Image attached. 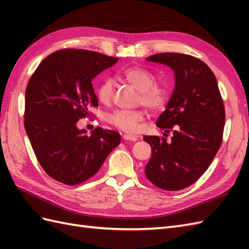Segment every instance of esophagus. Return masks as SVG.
<instances>
[{"label":"esophagus","mask_w":249,"mask_h":249,"mask_svg":"<svg viewBox=\"0 0 249 249\" xmlns=\"http://www.w3.org/2000/svg\"><path fill=\"white\" fill-rule=\"evenodd\" d=\"M124 137H125V139H129V138H128V137H127V136H124Z\"/></svg>","instance_id":"esophagus-1"}]
</instances>
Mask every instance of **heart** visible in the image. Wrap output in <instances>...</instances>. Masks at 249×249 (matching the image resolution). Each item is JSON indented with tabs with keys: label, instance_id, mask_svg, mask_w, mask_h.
Segmentation results:
<instances>
[{
	"label": "heart",
	"instance_id": "b5f03b06",
	"mask_svg": "<svg viewBox=\"0 0 249 249\" xmlns=\"http://www.w3.org/2000/svg\"><path fill=\"white\" fill-rule=\"evenodd\" d=\"M161 100L160 89L156 88H150L143 93V105L146 107H154Z\"/></svg>",
	"mask_w": 249,
	"mask_h": 249
}]
</instances>
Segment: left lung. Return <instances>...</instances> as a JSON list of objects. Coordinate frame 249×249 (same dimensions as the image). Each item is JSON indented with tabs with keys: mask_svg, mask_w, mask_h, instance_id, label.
I'll use <instances>...</instances> for the list:
<instances>
[{
	"mask_svg": "<svg viewBox=\"0 0 249 249\" xmlns=\"http://www.w3.org/2000/svg\"><path fill=\"white\" fill-rule=\"evenodd\" d=\"M112 65V57L99 52L66 48L47 56L30 78L25 131L41 168L57 182L73 186L87 181L120 144L114 130L77 127L89 108L98 107L92 80Z\"/></svg>",
	"mask_w": 249,
	"mask_h": 249,
	"instance_id": "left-lung-1",
	"label": "left lung"
}]
</instances>
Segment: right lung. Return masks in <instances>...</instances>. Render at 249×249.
<instances>
[{"mask_svg":"<svg viewBox=\"0 0 249 249\" xmlns=\"http://www.w3.org/2000/svg\"><path fill=\"white\" fill-rule=\"evenodd\" d=\"M146 61L160 63L174 72V89L157 120L160 136H145L152 156L147 179L176 192L194 184L213 161L223 141L225 107L217 80L204 62L183 53H158Z\"/></svg>","mask_w":249,"mask_h":249,"instance_id":"right-lung-1","label":"right lung"}]
</instances>
